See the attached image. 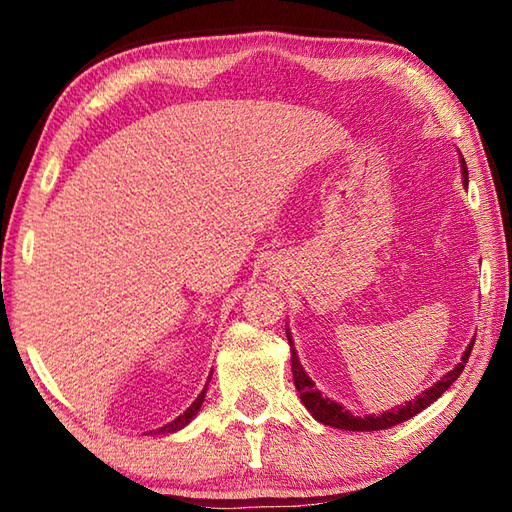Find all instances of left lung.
Segmentation results:
<instances>
[{"label": "left lung", "mask_w": 512, "mask_h": 512, "mask_svg": "<svg viewBox=\"0 0 512 512\" xmlns=\"http://www.w3.org/2000/svg\"><path fill=\"white\" fill-rule=\"evenodd\" d=\"M460 160H462L464 184H469V171H466V162H464L462 154H460ZM288 343H290V352H292V356H290L292 378H295V387L299 391L301 402L319 422L328 424V427H334V429H343V431H380V429H389V427H394V424H400V422L413 418L422 409H427L433 400H438L444 391H447L455 383V380L460 378L462 369H464L466 361H469L471 350H473V343H471L469 347H466V352L462 354V361L455 365L449 374H444L436 385L429 387L427 391H422L420 396L405 402V405H398L391 411L378 413V416L376 413H369V416H354V413L347 411L343 405H339V402L321 396V391L314 387L310 376L306 374V369H303L299 363L295 347H292L290 332H288Z\"/></svg>", "instance_id": "8db88e82"}]
</instances>
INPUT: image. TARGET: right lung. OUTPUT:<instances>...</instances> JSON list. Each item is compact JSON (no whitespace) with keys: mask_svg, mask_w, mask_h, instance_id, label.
Listing matches in <instances>:
<instances>
[{"mask_svg":"<svg viewBox=\"0 0 512 512\" xmlns=\"http://www.w3.org/2000/svg\"><path fill=\"white\" fill-rule=\"evenodd\" d=\"M204 394H206V387L202 389V394L195 398L193 402H191V407L184 411V413H180V416L176 418V420H171L169 424H165V427H160V429H156L154 433H173V431H178V429H182V427H187V424L193 420V416L195 413L200 411V407H202V402H204Z\"/></svg>","mask_w":512,"mask_h":512,"instance_id":"add662e5","label":"right lung"}]
</instances>
